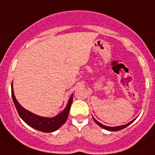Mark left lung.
Wrapping results in <instances>:
<instances>
[{
	"mask_svg": "<svg viewBox=\"0 0 155 155\" xmlns=\"http://www.w3.org/2000/svg\"><path fill=\"white\" fill-rule=\"evenodd\" d=\"M92 117H93V116H92ZM93 120H94V121L95 122V123H96V124H98V126H99V127H102V128L105 129V130H109V131H119V130H123V129L126 128V127H127V126H129L130 124H132L133 122L134 121V120H132V121H131V122H130V123H128V124H126V125H122V126H118V127H106V126L103 125V124H100L99 122L97 121V120H95V119H94V117H93Z\"/></svg>",
	"mask_w": 155,
	"mask_h": 155,
	"instance_id": "1",
	"label": "left lung"
}]
</instances>
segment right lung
Here are the masks:
<instances>
[{"label":"right lung","instance_id":"obj_1","mask_svg":"<svg viewBox=\"0 0 155 155\" xmlns=\"http://www.w3.org/2000/svg\"><path fill=\"white\" fill-rule=\"evenodd\" d=\"M12 96L18 113L20 117L22 119L23 121L26 124H28V126L32 127V128L44 133L53 132V131L58 130L61 126L65 124V122L67 121V119L68 117V115H69L71 103H72V101H73V94H72L71 98H69L68 105H67V106H66V108L63 112H61L60 114L54 116L53 118H48V117H42V116H37V115L34 114V113L24 109L16 100L15 96L14 94L12 84Z\"/></svg>","mask_w":155,"mask_h":155}]
</instances>
